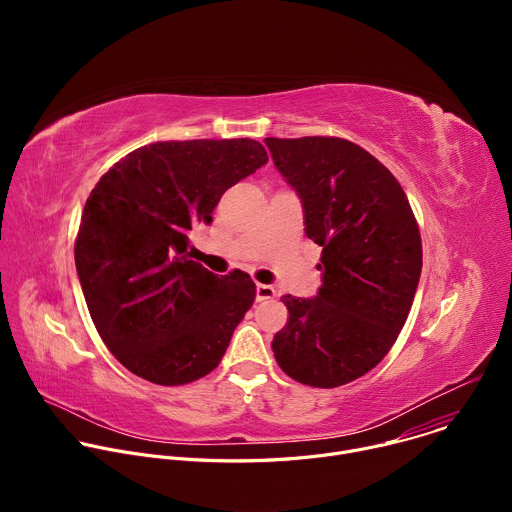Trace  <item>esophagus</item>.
I'll return each instance as SVG.
<instances>
[{"label": "esophagus", "instance_id": "obj_1", "mask_svg": "<svg viewBox=\"0 0 512 512\" xmlns=\"http://www.w3.org/2000/svg\"><path fill=\"white\" fill-rule=\"evenodd\" d=\"M255 296H257V302H265V300H271V298H275V289H273L271 285H265V283H257Z\"/></svg>", "mask_w": 512, "mask_h": 512}]
</instances>
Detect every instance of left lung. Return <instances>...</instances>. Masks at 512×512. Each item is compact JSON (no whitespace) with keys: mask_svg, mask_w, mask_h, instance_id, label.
<instances>
[{"mask_svg":"<svg viewBox=\"0 0 512 512\" xmlns=\"http://www.w3.org/2000/svg\"><path fill=\"white\" fill-rule=\"evenodd\" d=\"M271 160L302 200L306 235L322 247L316 298L283 296L289 320L271 348L298 383L346 385L385 358L415 298L421 237L395 176L340 137H265Z\"/></svg>","mask_w":512,"mask_h":512,"instance_id":"8db88e82","label":"left lung"}]
</instances>
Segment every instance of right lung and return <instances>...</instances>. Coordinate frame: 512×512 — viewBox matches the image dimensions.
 <instances>
[{
	"label": "right lung",
	"mask_w": 512,
	"mask_h": 512,
	"mask_svg": "<svg viewBox=\"0 0 512 512\" xmlns=\"http://www.w3.org/2000/svg\"><path fill=\"white\" fill-rule=\"evenodd\" d=\"M267 164L255 139L156 141L117 162L87 198L75 263L93 324L133 375L166 387L206 377L255 302L243 271L188 259V235Z\"/></svg>",
	"instance_id": "add662e5"
}]
</instances>
